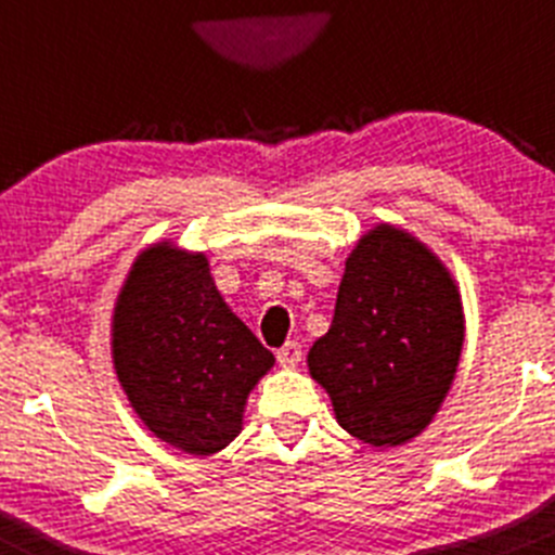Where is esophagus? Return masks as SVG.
I'll return each instance as SVG.
<instances>
[{"mask_svg": "<svg viewBox=\"0 0 555 555\" xmlns=\"http://www.w3.org/2000/svg\"><path fill=\"white\" fill-rule=\"evenodd\" d=\"M300 344L298 341H287L282 349H276V360L279 365H284V369H295V365L300 363Z\"/></svg>", "mask_w": 555, "mask_h": 555, "instance_id": "34e87169", "label": "esophagus"}]
</instances>
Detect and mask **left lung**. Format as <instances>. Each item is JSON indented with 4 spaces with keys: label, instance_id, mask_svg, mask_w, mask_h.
Wrapping results in <instances>:
<instances>
[{
    "label": "left lung",
    "instance_id": "left-lung-1",
    "mask_svg": "<svg viewBox=\"0 0 555 555\" xmlns=\"http://www.w3.org/2000/svg\"><path fill=\"white\" fill-rule=\"evenodd\" d=\"M464 333L453 273L423 241L382 222L349 251L333 322L306 363L344 431L371 448H398L431 426Z\"/></svg>",
    "mask_w": 555,
    "mask_h": 555
}]
</instances>
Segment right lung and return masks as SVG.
Returning a JSON list of instances; mask_svg holds the SVG:
<instances>
[{"label":"right lung","instance_id":"obj_1","mask_svg":"<svg viewBox=\"0 0 555 555\" xmlns=\"http://www.w3.org/2000/svg\"><path fill=\"white\" fill-rule=\"evenodd\" d=\"M111 352L143 426L190 455L238 437L246 398L276 363L224 304L208 257L173 241L134 257L113 306Z\"/></svg>","mask_w":555,"mask_h":555}]
</instances>
